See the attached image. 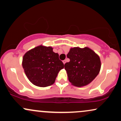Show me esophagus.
Listing matches in <instances>:
<instances>
[{"instance_id":"34e87169","label":"esophagus","mask_w":121,"mask_h":121,"mask_svg":"<svg viewBox=\"0 0 121 121\" xmlns=\"http://www.w3.org/2000/svg\"><path fill=\"white\" fill-rule=\"evenodd\" d=\"M62 62H63L64 64V65H65V64L66 63V60H63V61H62Z\"/></svg>"}]
</instances>
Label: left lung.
<instances>
[{"label": "left lung", "instance_id": "1", "mask_svg": "<svg viewBox=\"0 0 121 121\" xmlns=\"http://www.w3.org/2000/svg\"><path fill=\"white\" fill-rule=\"evenodd\" d=\"M67 57L70 61L65 64V69L69 80L73 85L80 87L89 84L100 71V58L88 47L70 48Z\"/></svg>", "mask_w": 121, "mask_h": 121}]
</instances>
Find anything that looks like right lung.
Returning <instances> with one entry per match:
<instances>
[{"label": "right lung", "instance_id": "add662e5", "mask_svg": "<svg viewBox=\"0 0 121 121\" xmlns=\"http://www.w3.org/2000/svg\"><path fill=\"white\" fill-rule=\"evenodd\" d=\"M51 47L39 46L27 51L23 57L22 66L29 80L37 86L53 84L64 65L59 54Z\"/></svg>", "mask_w": 121, "mask_h": 121}]
</instances>
